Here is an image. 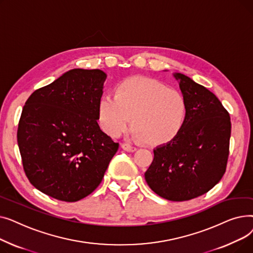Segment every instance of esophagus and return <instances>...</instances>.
Instances as JSON below:
<instances>
[{
  "mask_svg": "<svg viewBox=\"0 0 253 253\" xmlns=\"http://www.w3.org/2000/svg\"><path fill=\"white\" fill-rule=\"evenodd\" d=\"M121 147H122V149H123L124 151H126V152L132 153V152H135V151H136V148H135V147H132V145L129 144V143H122Z\"/></svg>",
  "mask_w": 253,
  "mask_h": 253,
  "instance_id": "obj_1",
  "label": "esophagus"
}]
</instances>
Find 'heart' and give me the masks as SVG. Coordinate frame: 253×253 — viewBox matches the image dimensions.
<instances>
[{
    "label": "heart",
    "instance_id": "heart-1",
    "mask_svg": "<svg viewBox=\"0 0 253 253\" xmlns=\"http://www.w3.org/2000/svg\"><path fill=\"white\" fill-rule=\"evenodd\" d=\"M187 116L188 103L181 92L140 77L123 80L116 86L114 95L103 93L97 105L98 123L106 134H123L133 117L135 135L152 145L174 139Z\"/></svg>",
    "mask_w": 253,
    "mask_h": 253
}]
</instances>
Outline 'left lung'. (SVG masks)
Segmentation results:
<instances>
[{
	"instance_id": "8db88e82",
	"label": "left lung",
	"mask_w": 253,
	"mask_h": 253,
	"mask_svg": "<svg viewBox=\"0 0 253 253\" xmlns=\"http://www.w3.org/2000/svg\"><path fill=\"white\" fill-rule=\"evenodd\" d=\"M188 103L179 134L154 150L144 173L149 187L170 201H188L210 191L223 176L230 153L231 118L204 86L176 74Z\"/></svg>"
}]
</instances>
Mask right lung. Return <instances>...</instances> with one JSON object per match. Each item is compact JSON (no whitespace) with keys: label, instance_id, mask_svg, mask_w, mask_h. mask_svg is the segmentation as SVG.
<instances>
[{"label":"right lung","instance_id":"1","mask_svg":"<svg viewBox=\"0 0 253 253\" xmlns=\"http://www.w3.org/2000/svg\"><path fill=\"white\" fill-rule=\"evenodd\" d=\"M105 78L100 70H72L34 91L22 109L17 142L25 175L57 200L90 195L119 149L97 124Z\"/></svg>","mask_w":253,"mask_h":253}]
</instances>
